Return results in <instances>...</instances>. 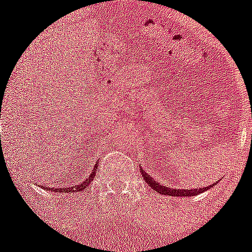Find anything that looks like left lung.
Listing matches in <instances>:
<instances>
[{
	"mask_svg": "<svg viewBox=\"0 0 252 252\" xmlns=\"http://www.w3.org/2000/svg\"><path fill=\"white\" fill-rule=\"evenodd\" d=\"M141 175L142 177L145 179V181L147 182L148 185H150L151 187H152L153 189H156L157 192H159L160 194H165V195H171V197H192V195H195V194H199V193L204 192V190L208 189V187H203V189H170V187H165L163 186V185H160L159 182H156L153 181L152 179H151V176H148L147 173H145V170H142L141 169ZM217 184V182H216ZM215 185V184H214ZM213 185V186H214Z\"/></svg>",
	"mask_w": 252,
	"mask_h": 252,
	"instance_id": "left-lung-1",
	"label": "left lung"
}]
</instances>
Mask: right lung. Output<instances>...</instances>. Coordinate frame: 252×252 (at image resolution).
I'll return each instance as SVG.
<instances>
[{
  "label": "right lung",
  "instance_id": "add662e5",
  "mask_svg": "<svg viewBox=\"0 0 252 252\" xmlns=\"http://www.w3.org/2000/svg\"><path fill=\"white\" fill-rule=\"evenodd\" d=\"M96 168H97V163L95 164V166H94V170H93V173L91 174V176L88 177V179L86 180V181L84 182H82V184H79V185H77V186L76 187H70V189H54V192H63V193H66V192H79V190H83L84 189H87V187L89 186V184H91L92 182V180L94 179V176H95V173H96ZM47 189V187H46Z\"/></svg>",
  "mask_w": 252,
  "mask_h": 252
}]
</instances>
